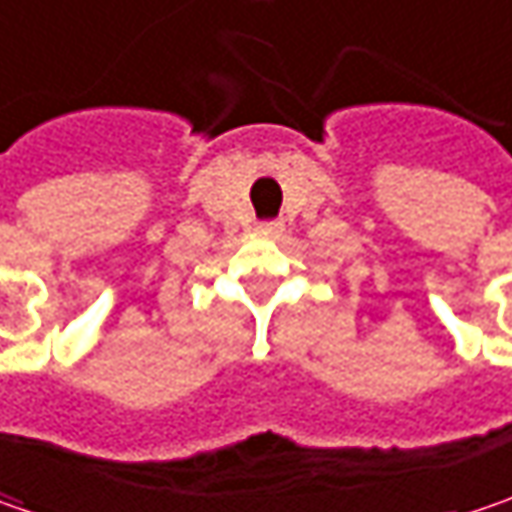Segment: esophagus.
<instances>
[{
	"mask_svg": "<svg viewBox=\"0 0 512 512\" xmlns=\"http://www.w3.org/2000/svg\"><path fill=\"white\" fill-rule=\"evenodd\" d=\"M281 231H284V223H278V220H269V223H260L257 226V234H266V237H275Z\"/></svg>",
	"mask_w": 512,
	"mask_h": 512,
	"instance_id": "1",
	"label": "esophagus"
}]
</instances>
